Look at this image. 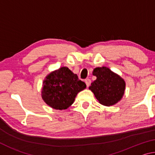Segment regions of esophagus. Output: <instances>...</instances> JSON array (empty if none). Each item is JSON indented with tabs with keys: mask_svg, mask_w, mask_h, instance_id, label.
Instances as JSON below:
<instances>
[{
	"mask_svg": "<svg viewBox=\"0 0 155 155\" xmlns=\"http://www.w3.org/2000/svg\"><path fill=\"white\" fill-rule=\"evenodd\" d=\"M85 82L86 83V85H87V87H89V86H90V84H91V80L89 79V78H87V79L85 80Z\"/></svg>",
	"mask_w": 155,
	"mask_h": 155,
	"instance_id": "34e87169",
	"label": "esophagus"
}]
</instances>
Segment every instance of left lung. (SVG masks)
Listing matches in <instances>:
<instances>
[{"instance_id": "left-lung-1", "label": "left lung", "mask_w": 155, "mask_h": 155, "mask_svg": "<svg viewBox=\"0 0 155 155\" xmlns=\"http://www.w3.org/2000/svg\"><path fill=\"white\" fill-rule=\"evenodd\" d=\"M92 73L96 79L91 83L89 89L99 103L105 106L118 103L124 94L126 83L124 79L107 67L94 68Z\"/></svg>"}]
</instances>
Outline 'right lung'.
<instances>
[{
	"instance_id": "1",
	"label": "right lung",
	"mask_w": 155,
	"mask_h": 155,
	"mask_svg": "<svg viewBox=\"0 0 155 155\" xmlns=\"http://www.w3.org/2000/svg\"><path fill=\"white\" fill-rule=\"evenodd\" d=\"M86 87L85 83L78 79L67 67L50 73L43 81L41 98L54 109H66L74 103L77 94Z\"/></svg>"
}]
</instances>
